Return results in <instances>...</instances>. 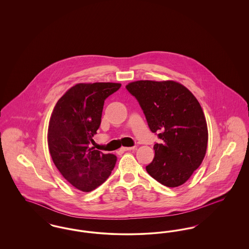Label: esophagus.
I'll list each match as a JSON object with an SVG mask.
<instances>
[{"mask_svg":"<svg viewBox=\"0 0 249 249\" xmlns=\"http://www.w3.org/2000/svg\"><path fill=\"white\" fill-rule=\"evenodd\" d=\"M135 146H130V147H121V151H130L133 150Z\"/></svg>","mask_w":249,"mask_h":249,"instance_id":"34e87169","label":"esophagus"}]
</instances>
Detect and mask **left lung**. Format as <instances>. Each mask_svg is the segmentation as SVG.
I'll return each instance as SVG.
<instances>
[{
	"label": "left lung",
	"mask_w": 249,
	"mask_h": 249,
	"mask_svg": "<svg viewBox=\"0 0 249 249\" xmlns=\"http://www.w3.org/2000/svg\"><path fill=\"white\" fill-rule=\"evenodd\" d=\"M126 89L138 101L148 127L161 140L146 172L168 188L183 185L206 153L208 130L195 96L176 81L140 80Z\"/></svg>",
	"instance_id": "8db88e82"
}]
</instances>
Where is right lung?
I'll return each mask as SVG.
<instances>
[{"label": "right lung", "instance_id": "1", "mask_svg": "<svg viewBox=\"0 0 249 249\" xmlns=\"http://www.w3.org/2000/svg\"><path fill=\"white\" fill-rule=\"evenodd\" d=\"M120 87L109 82L76 84L58 101L49 120L52 160L62 177L84 192L101 186L116 165L115 155L95 150L90 143L101 125L106 99Z\"/></svg>", "mask_w": 249, "mask_h": 249}]
</instances>
